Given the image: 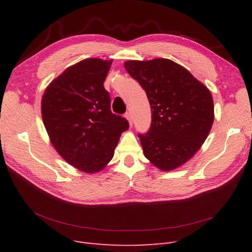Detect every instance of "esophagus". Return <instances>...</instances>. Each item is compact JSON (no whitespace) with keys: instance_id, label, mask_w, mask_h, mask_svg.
Wrapping results in <instances>:
<instances>
[{"instance_id":"obj_1","label":"esophagus","mask_w":252,"mask_h":252,"mask_svg":"<svg viewBox=\"0 0 252 252\" xmlns=\"http://www.w3.org/2000/svg\"><path fill=\"white\" fill-rule=\"evenodd\" d=\"M126 118L127 121H128V124H129V126H133V117H131V114H130V112H126Z\"/></svg>"}]
</instances>
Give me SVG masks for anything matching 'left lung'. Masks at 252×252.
<instances>
[{"label":"left lung","mask_w":252,"mask_h":252,"mask_svg":"<svg viewBox=\"0 0 252 252\" xmlns=\"http://www.w3.org/2000/svg\"><path fill=\"white\" fill-rule=\"evenodd\" d=\"M125 67L146 92L151 106L150 129L139 135L145 157L163 171L182 166L201 148L213 126L210 91L169 59L128 60Z\"/></svg>","instance_id":"obj_1"}]
</instances>
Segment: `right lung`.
Instances as JSON below:
<instances>
[{
	"instance_id": "right-lung-1",
	"label": "right lung",
	"mask_w": 252,
	"mask_h": 252,
	"mask_svg": "<svg viewBox=\"0 0 252 252\" xmlns=\"http://www.w3.org/2000/svg\"><path fill=\"white\" fill-rule=\"evenodd\" d=\"M112 60L89 58L66 68L46 88L42 117L53 147L87 174L109 163L128 122L110 110L104 81Z\"/></svg>"
}]
</instances>
